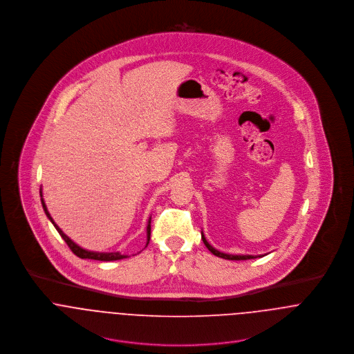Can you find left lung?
<instances>
[{"label": "left lung", "mask_w": 354, "mask_h": 354, "mask_svg": "<svg viewBox=\"0 0 354 354\" xmlns=\"http://www.w3.org/2000/svg\"><path fill=\"white\" fill-rule=\"evenodd\" d=\"M202 240L204 243V245L208 248V251L218 256V257H222V259H227V260H248V259H256V257H261V256H266V254H232V253H223L218 250H215L211 244H208V241L205 240L204 234L202 233Z\"/></svg>", "instance_id": "1"}]
</instances>
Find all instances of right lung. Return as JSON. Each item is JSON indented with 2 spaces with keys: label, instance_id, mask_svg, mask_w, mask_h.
<instances>
[{
  "label": "right lung",
  "instance_id": "add662e5",
  "mask_svg": "<svg viewBox=\"0 0 354 354\" xmlns=\"http://www.w3.org/2000/svg\"><path fill=\"white\" fill-rule=\"evenodd\" d=\"M41 202H42V207H44V211L46 214V216L50 219L51 223L54 225V227L57 229V232L59 233V236L64 239V241L68 244V247L71 248V251L75 253L76 256H79L80 259H93V260H101V261H111V260H121V259H125L128 257L127 254H121L120 252H95V251H88V250H84L82 248L80 245H77L75 241H72L58 226L57 223L53 221L49 211H48V207H46V203L44 201V196H42V188H41ZM150 234H151V216L149 218V222H147V244L146 247L149 245V241H150Z\"/></svg>",
  "mask_w": 354,
  "mask_h": 354
}]
</instances>
